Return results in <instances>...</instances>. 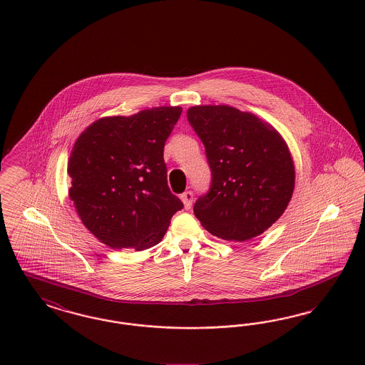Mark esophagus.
Masks as SVG:
<instances>
[{
  "mask_svg": "<svg viewBox=\"0 0 365 365\" xmlns=\"http://www.w3.org/2000/svg\"><path fill=\"white\" fill-rule=\"evenodd\" d=\"M180 200L183 201L185 208L190 209L191 204H192V200H194V194H192V191H185V192L180 195Z\"/></svg>",
  "mask_w": 365,
  "mask_h": 365,
  "instance_id": "obj_1",
  "label": "esophagus"
}]
</instances>
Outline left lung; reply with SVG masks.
I'll return each instance as SVG.
<instances>
[{
  "label": "left lung",
  "mask_w": 365,
  "mask_h": 365,
  "mask_svg": "<svg viewBox=\"0 0 365 365\" xmlns=\"http://www.w3.org/2000/svg\"><path fill=\"white\" fill-rule=\"evenodd\" d=\"M187 120L205 146L208 192L194 215L215 237L243 242L262 234L287 208L294 164L286 142L269 124L228 105H200Z\"/></svg>",
  "instance_id": "1"
}]
</instances>
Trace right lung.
Masks as SVG:
<instances>
[{"label": "right lung", "mask_w": 365, "mask_h": 365, "mask_svg": "<svg viewBox=\"0 0 365 365\" xmlns=\"http://www.w3.org/2000/svg\"><path fill=\"white\" fill-rule=\"evenodd\" d=\"M180 106L103 118L76 139L70 161V198L87 230L113 249L143 250L161 242L183 208L167 182L164 145Z\"/></svg>", "instance_id": "right-lung-1"}]
</instances>
